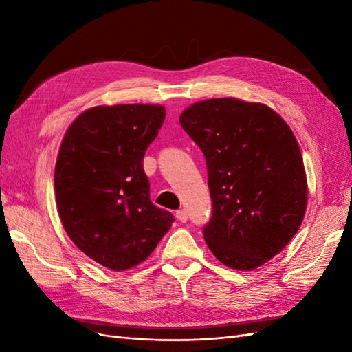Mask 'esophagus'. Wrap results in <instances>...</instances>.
Segmentation results:
<instances>
[{
  "mask_svg": "<svg viewBox=\"0 0 352 352\" xmlns=\"http://www.w3.org/2000/svg\"><path fill=\"white\" fill-rule=\"evenodd\" d=\"M175 218H177V221L186 222V221H188V212H186L184 208H182V210H178V212L175 213Z\"/></svg>",
  "mask_w": 352,
  "mask_h": 352,
  "instance_id": "obj_1",
  "label": "esophagus"
}]
</instances>
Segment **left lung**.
Listing matches in <instances>:
<instances>
[{"label": "left lung", "instance_id": "obj_1", "mask_svg": "<svg viewBox=\"0 0 352 352\" xmlns=\"http://www.w3.org/2000/svg\"><path fill=\"white\" fill-rule=\"evenodd\" d=\"M204 153L213 214L204 239L221 263L252 271L281 252L307 208L300 145L286 121L261 102L212 98L180 115Z\"/></svg>", "mask_w": 352, "mask_h": 352}]
</instances>
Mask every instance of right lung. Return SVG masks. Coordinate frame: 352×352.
Listing matches in <instances>:
<instances>
[{
	"label": "right lung",
	"mask_w": 352,
	"mask_h": 352,
	"mask_svg": "<svg viewBox=\"0 0 352 352\" xmlns=\"http://www.w3.org/2000/svg\"><path fill=\"white\" fill-rule=\"evenodd\" d=\"M164 116L159 104L87 109L58 149L54 190L63 228L80 251L111 271L146 260L174 222L149 199L144 170Z\"/></svg>",
	"instance_id": "obj_1"
}]
</instances>
